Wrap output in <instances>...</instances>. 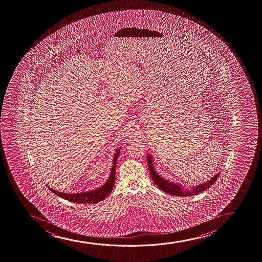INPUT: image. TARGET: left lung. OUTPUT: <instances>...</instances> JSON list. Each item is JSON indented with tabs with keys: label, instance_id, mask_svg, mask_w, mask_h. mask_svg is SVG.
Returning <instances> with one entry per match:
<instances>
[{
	"label": "left lung",
	"instance_id": "obj_1",
	"mask_svg": "<svg viewBox=\"0 0 262 262\" xmlns=\"http://www.w3.org/2000/svg\"><path fill=\"white\" fill-rule=\"evenodd\" d=\"M148 166H149V171H150V176L152 178L153 182L155 183L159 188L163 191L167 192V193L171 194V195H176V196H180V197H188V196H192V195H197V194L206 191L207 189L210 188L217 180V178L220 176V173L216 174L212 177L211 180L200 184V185L192 186L191 189H184V186L180 184L172 183L171 181L164 179L163 177L160 176L157 173V171L154 170L153 166L152 156H150L149 154L147 155Z\"/></svg>",
	"mask_w": 262,
	"mask_h": 262
}]
</instances>
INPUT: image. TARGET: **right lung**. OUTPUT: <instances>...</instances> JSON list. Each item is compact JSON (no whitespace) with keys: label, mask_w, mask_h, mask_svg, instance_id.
Masks as SVG:
<instances>
[{"label":"right lung","mask_w":262,"mask_h":262,"mask_svg":"<svg viewBox=\"0 0 262 262\" xmlns=\"http://www.w3.org/2000/svg\"><path fill=\"white\" fill-rule=\"evenodd\" d=\"M120 153V149H118L115 153L114 158H113V165H112V171L110 174L109 180L106 181L105 184L101 186L99 188L93 190V191H86V192H80V193H65V192H60V191L53 190L48 186L50 191H53V193L56 194L59 197L62 198L64 200H69L74 203L78 204H97L99 201L105 199L108 194L111 193V191L114 186L115 175H116V166H117V160Z\"/></svg>","instance_id":"obj_1"}]
</instances>
